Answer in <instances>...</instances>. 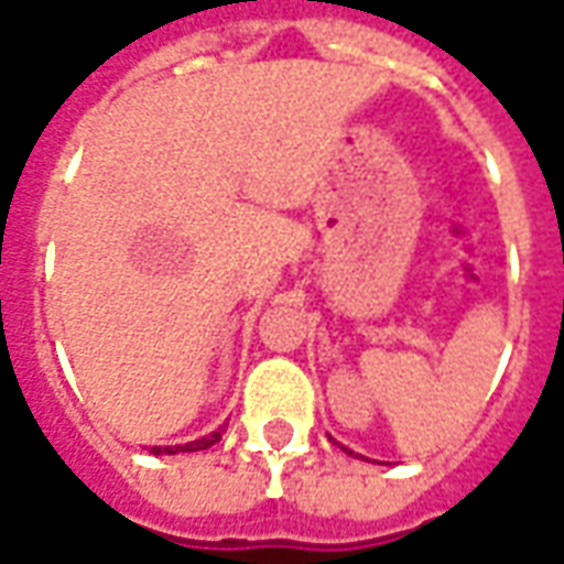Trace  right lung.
I'll list each match as a JSON object with an SVG mask.
<instances>
[{"label":"right lung","instance_id":"obj_1","mask_svg":"<svg viewBox=\"0 0 564 564\" xmlns=\"http://www.w3.org/2000/svg\"><path fill=\"white\" fill-rule=\"evenodd\" d=\"M227 426H217L215 433H208V436L193 438V442H186V445H153V454H177V452H205V448H212L215 442H220V433H224Z\"/></svg>","mask_w":564,"mask_h":564}]
</instances>
